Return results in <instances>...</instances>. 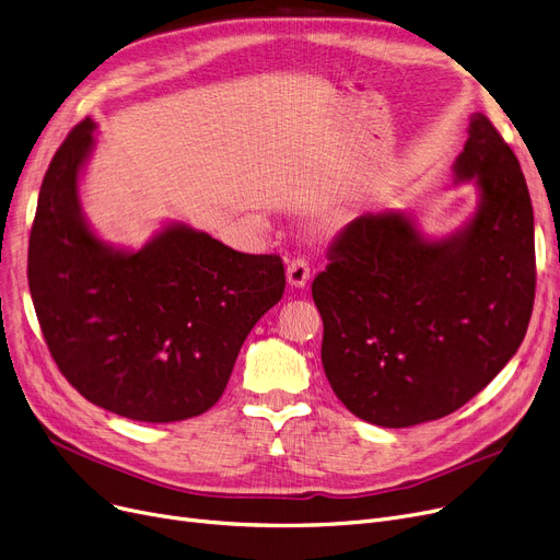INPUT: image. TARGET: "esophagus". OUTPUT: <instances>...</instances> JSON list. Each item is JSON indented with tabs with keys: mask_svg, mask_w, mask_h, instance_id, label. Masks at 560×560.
<instances>
[{
	"mask_svg": "<svg viewBox=\"0 0 560 560\" xmlns=\"http://www.w3.org/2000/svg\"><path fill=\"white\" fill-rule=\"evenodd\" d=\"M288 283L292 288H304L311 279V268H308V260L306 258H295L288 262V270H285Z\"/></svg>",
	"mask_w": 560,
	"mask_h": 560,
	"instance_id": "obj_1",
	"label": "esophagus"
}]
</instances>
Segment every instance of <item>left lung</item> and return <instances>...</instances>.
<instances>
[{
  "mask_svg": "<svg viewBox=\"0 0 560 560\" xmlns=\"http://www.w3.org/2000/svg\"><path fill=\"white\" fill-rule=\"evenodd\" d=\"M452 176L477 188L458 229L427 235L410 211L363 213L313 281L325 374L351 413L376 427L454 413L515 357L532 319V197L483 113L469 115Z\"/></svg>",
  "mask_w": 560,
  "mask_h": 560,
  "instance_id": "obj_1",
  "label": "left lung"
}]
</instances>
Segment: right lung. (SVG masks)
Masks as SVG:
<instances>
[{
  "label": "right lung",
  "mask_w": 560,
  "mask_h": 560,
  "mask_svg": "<svg viewBox=\"0 0 560 560\" xmlns=\"http://www.w3.org/2000/svg\"><path fill=\"white\" fill-rule=\"evenodd\" d=\"M95 131L91 117L74 127L40 186L28 290L43 336L88 401L136 422L197 418L222 397L256 322L279 304L283 262L176 220L138 249L104 241L81 206Z\"/></svg>",
  "instance_id": "add662e5"
}]
</instances>
